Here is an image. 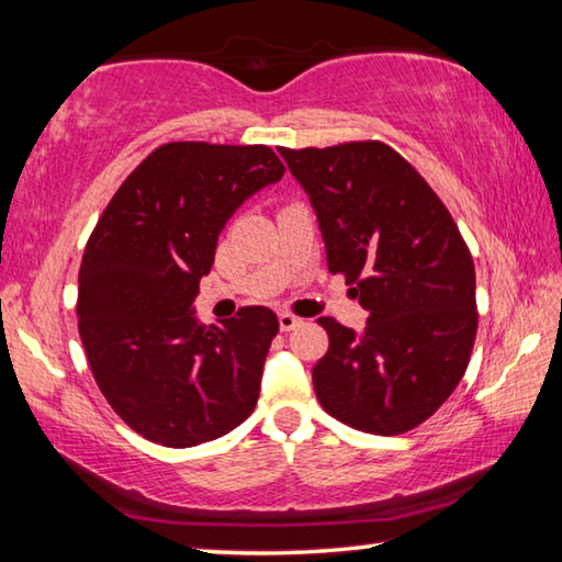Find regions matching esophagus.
<instances>
[{
  "label": "esophagus",
  "instance_id": "34e87169",
  "mask_svg": "<svg viewBox=\"0 0 562 562\" xmlns=\"http://www.w3.org/2000/svg\"><path fill=\"white\" fill-rule=\"evenodd\" d=\"M280 329L282 331H292L294 327H300L302 325V319L300 317H294V315H290V312H280Z\"/></svg>",
  "mask_w": 562,
  "mask_h": 562
}]
</instances>
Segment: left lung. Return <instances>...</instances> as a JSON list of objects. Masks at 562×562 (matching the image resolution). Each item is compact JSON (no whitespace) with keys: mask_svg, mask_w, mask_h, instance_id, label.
<instances>
[{"mask_svg":"<svg viewBox=\"0 0 562 562\" xmlns=\"http://www.w3.org/2000/svg\"><path fill=\"white\" fill-rule=\"evenodd\" d=\"M310 193L327 268L369 312L361 335L319 317L329 349L312 369L322 408L351 429H416L453 394L471 361L475 268L434 188L382 140L280 148Z\"/></svg>","mask_w":562,"mask_h":562,"instance_id":"1","label":"left lung"}]
</instances>
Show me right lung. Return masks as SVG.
Returning a JSON list of instances; mask_svg holds the SVG:
<instances>
[{
    "mask_svg": "<svg viewBox=\"0 0 562 562\" xmlns=\"http://www.w3.org/2000/svg\"><path fill=\"white\" fill-rule=\"evenodd\" d=\"M284 176L270 146L173 140L123 180L79 268V335L113 412L144 439L188 449L252 414L268 349V307L195 325L190 302L217 235L245 198Z\"/></svg>",
    "mask_w": 562,
    "mask_h": 562,
    "instance_id": "obj_1",
    "label": "right lung"
}]
</instances>
